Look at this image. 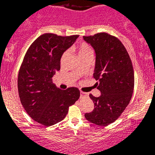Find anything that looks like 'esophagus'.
<instances>
[{"instance_id":"34e87169","label":"esophagus","mask_w":155,"mask_h":155,"mask_svg":"<svg viewBox=\"0 0 155 155\" xmlns=\"http://www.w3.org/2000/svg\"><path fill=\"white\" fill-rule=\"evenodd\" d=\"M87 96H88V94H87V93L81 91V97H87Z\"/></svg>"}]
</instances>
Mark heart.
Returning a JSON list of instances; mask_svg holds the SVG:
<instances>
[{
  "label": "heart",
  "instance_id": "b5f03b06",
  "mask_svg": "<svg viewBox=\"0 0 155 155\" xmlns=\"http://www.w3.org/2000/svg\"><path fill=\"white\" fill-rule=\"evenodd\" d=\"M91 53V48L89 47V46L85 43H82L78 47V55L79 57L81 56H83L86 53Z\"/></svg>",
  "mask_w": 155,
  "mask_h": 155
}]
</instances>
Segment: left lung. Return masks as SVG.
Here are the masks:
<instances>
[{
	"label": "left lung",
	"instance_id": "obj_1",
	"mask_svg": "<svg viewBox=\"0 0 155 155\" xmlns=\"http://www.w3.org/2000/svg\"><path fill=\"white\" fill-rule=\"evenodd\" d=\"M83 39L95 53L94 78L101 95L89 96L94 109L84 117L92 124L107 126L116 121L125 110L132 97L134 73L126 48L115 36L105 32Z\"/></svg>",
	"mask_w": 155,
	"mask_h": 155
}]
</instances>
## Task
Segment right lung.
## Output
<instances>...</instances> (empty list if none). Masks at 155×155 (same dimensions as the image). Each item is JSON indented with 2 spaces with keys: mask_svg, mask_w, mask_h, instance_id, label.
I'll list each match as a JSON object with an SVG mask.
<instances>
[{
  "mask_svg": "<svg viewBox=\"0 0 155 155\" xmlns=\"http://www.w3.org/2000/svg\"><path fill=\"white\" fill-rule=\"evenodd\" d=\"M78 36L40 35L27 50L19 70L18 90L21 105L32 120L45 127L64 120L69 106L80 97L77 87L61 90L53 83V75L61 69L63 53Z\"/></svg>",
  "mask_w": 155,
  "mask_h": 155,
  "instance_id": "1",
  "label": "right lung"
}]
</instances>
